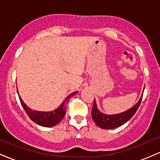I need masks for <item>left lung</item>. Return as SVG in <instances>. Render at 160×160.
Listing matches in <instances>:
<instances>
[{"mask_svg":"<svg viewBox=\"0 0 160 160\" xmlns=\"http://www.w3.org/2000/svg\"><path fill=\"white\" fill-rule=\"evenodd\" d=\"M142 96L143 94L141 96L138 102H137V104L132 108L122 112V113L113 115L104 114V113L99 111L98 108H97L96 102H95V100L94 99L92 110V120H94L95 124L98 127L104 128V129H112V128L119 127V126H122V125L126 123V122H128L133 117L135 112L138 109L139 106H140Z\"/></svg>","mask_w":160,"mask_h":160,"instance_id":"8db88e82","label":"left lung"}]
</instances>
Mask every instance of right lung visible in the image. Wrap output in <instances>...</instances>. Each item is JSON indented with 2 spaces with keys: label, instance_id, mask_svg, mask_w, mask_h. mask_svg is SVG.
<instances>
[{
  "label": "right lung",
  "instance_id": "right-lung-1",
  "mask_svg": "<svg viewBox=\"0 0 160 160\" xmlns=\"http://www.w3.org/2000/svg\"><path fill=\"white\" fill-rule=\"evenodd\" d=\"M77 92H74L70 94L64 100V102H62L59 107L54 111L49 112L33 111L24 103L22 99L21 98L19 95V98L24 110L33 122H34L39 126H43V127H52V126L58 124L64 118L66 113V104H68V102L69 98L73 95L77 94ZM18 95H19V93H18Z\"/></svg>",
  "mask_w": 160,
  "mask_h": 160
}]
</instances>
